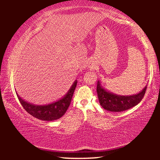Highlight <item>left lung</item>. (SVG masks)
I'll use <instances>...</instances> for the list:
<instances>
[{
  "label": "left lung",
  "mask_w": 160,
  "mask_h": 160,
  "mask_svg": "<svg viewBox=\"0 0 160 160\" xmlns=\"http://www.w3.org/2000/svg\"><path fill=\"white\" fill-rule=\"evenodd\" d=\"M147 85L138 93L131 95H118L107 90L97 81V92L99 102L104 109L112 112H120L135 107L141 101L145 93Z\"/></svg>",
  "instance_id": "obj_1"
}]
</instances>
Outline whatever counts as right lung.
<instances>
[{
	"label": "right lung",
	"mask_w": 160,
	"mask_h": 160,
	"mask_svg": "<svg viewBox=\"0 0 160 160\" xmlns=\"http://www.w3.org/2000/svg\"><path fill=\"white\" fill-rule=\"evenodd\" d=\"M78 80H75L70 87L69 90L65 95L57 101L44 105L34 104L25 101L16 92L19 101L22 106L29 114L33 116L39 120L42 121H54L62 117L68 108L71 101L72 94L76 88Z\"/></svg>",
	"instance_id": "right-lung-1"
}]
</instances>
